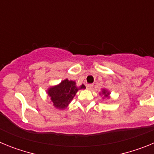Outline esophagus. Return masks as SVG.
Listing matches in <instances>:
<instances>
[{
    "label": "esophagus",
    "mask_w": 154,
    "mask_h": 154,
    "mask_svg": "<svg viewBox=\"0 0 154 154\" xmlns=\"http://www.w3.org/2000/svg\"><path fill=\"white\" fill-rule=\"evenodd\" d=\"M93 87V85L92 84H87L86 85V88L88 89H91Z\"/></svg>",
    "instance_id": "34e87169"
}]
</instances>
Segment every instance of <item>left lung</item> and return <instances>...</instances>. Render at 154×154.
Here are the masks:
<instances>
[{"mask_svg": "<svg viewBox=\"0 0 154 154\" xmlns=\"http://www.w3.org/2000/svg\"><path fill=\"white\" fill-rule=\"evenodd\" d=\"M103 94L105 96V97H107V96H108V95H109V92H107L106 90H105V89H103Z\"/></svg>", "mask_w": 154, "mask_h": 154, "instance_id": "8db88e82", "label": "left lung"}]
</instances>
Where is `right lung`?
<instances>
[{
  "label": "right lung",
  "mask_w": 154,
  "mask_h": 154,
  "mask_svg": "<svg viewBox=\"0 0 154 154\" xmlns=\"http://www.w3.org/2000/svg\"><path fill=\"white\" fill-rule=\"evenodd\" d=\"M82 89H85L83 84L80 86H76L75 82L65 79L59 85L50 88L48 90V94L51 97L55 107L63 109L69 106L76 92Z\"/></svg>",
  "instance_id": "obj_1"
}]
</instances>
